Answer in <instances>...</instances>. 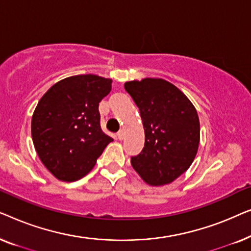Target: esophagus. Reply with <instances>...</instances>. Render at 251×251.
Masks as SVG:
<instances>
[{
  "label": "esophagus",
  "mask_w": 251,
  "mask_h": 251,
  "mask_svg": "<svg viewBox=\"0 0 251 251\" xmlns=\"http://www.w3.org/2000/svg\"><path fill=\"white\" fill-rule=\"evenodd\" d=\"M123 138H125V131H123V130H120V131L118 132V139L122 140Z\"/></svg>",
  "instance_id": "34e87169"
}]
</instances>
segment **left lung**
Listing matches in <instances>:
<instances>
[{
	"instance_id": "8db88e82",
	"label": "left lung",
	"mask_w": 251,
	"mask_h": 251,
	"mask_svg": "<svg viewBox=\"0 0 251 251\" xmlns=\"http://www.w3.org/2000/svg\"><path fill=\"white\" fill-rule=\"evenodd\" d=\"M138 106L145 147L131 157V166L151 186L173 183L197 156L200 121L190 99L163 78L146 77L125 83Z\"/></svg>"
}]
</instances>
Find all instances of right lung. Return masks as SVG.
<instances>
[{
    "mask_svg": "<svg viewBox=\"0 0 251 251\" xmlns=\"http://www.w3.org/2000/svg\"><path fill=\"white\" fill-rule=\"evenodd\" d=\"M112 80L74 75L54 83L32 116V139L41 162L61 181L83 178L113 138L100 128L98 106Z\"/></svg>",
    "mask_w": 251,
    "mask_h": 251,
    "instance_id": "obj_1",
    "label": "right lung"
}]
</instances>
